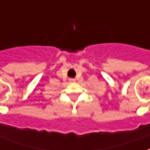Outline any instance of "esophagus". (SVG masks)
<instances>
[{
    "label": "esophagus",
    "instance_id": "1",
    "mask_svg": "<svg viewBox=\"0 0 150 150\" xmlns=\"http://www.w3.org/2000/svg\"><path fill=\"white\" fill-rule=\"evenodd\" d=\"M70 81L74 82V81H75V79H70Z\"/></svg>",
    "mask_w": 150,
    "mask_h": 150
}]
</instances>
